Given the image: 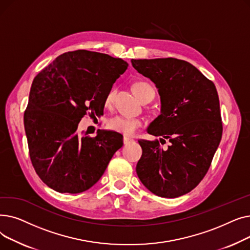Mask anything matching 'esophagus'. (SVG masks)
<instances>
[{
	"mask_svg": "<svg viewBox=\"0 0 250 250\" xmlns=\"http://www.w3.org/2000/svg\"><path fill=\"white\" fill-rule=\"evenodd\" d=\"M130 142H133V139H129V138H124V144L125 145H127L128 143H130Z\"/></svg>",
	"mask_w": 250,
	"mask_h": 250,
	"instance_id": "esophagus-1",
	"label": "esophagus"
}]
</instances>
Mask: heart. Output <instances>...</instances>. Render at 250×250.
Segmentation results:
<instances>
[{
    "instance_id": "obj_1",
    "label": "heart",
    "mask_w": 250,
    "mask_h": 250,
    "mask_svg": "<svg viewBox=\"0 0 250 250\" xmlns=\"http://www.w3.org/2000/svg\"><path fill=\"white\" fill-rule=\"evenodd\" d=\"M133 90L136 93V95L142 99L146 95L149 90H153V88L146 82H137L133 86ZM116 93V89L114 87H111L104 96V105L106 107H110L113 99ZM143 124L139 118H133L125 115H115L111 118H109L106 126L108 129L112 130V132L118 133L123 135L124 137H134L138 130L142 127Z\"/></svg>"
}]
</instances>
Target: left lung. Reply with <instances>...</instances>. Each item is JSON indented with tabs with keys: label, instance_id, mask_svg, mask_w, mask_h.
Instances as JSON below:
<instances>
[{
	"label": "left lung",
	"instance_id": "8db88e82",
	"mask_svg": "<svg viewBox=\"0 0 250 250\" xmlns=\"http://www.w3.org/2000/svg\"><path fill=\"white\" fill-rule=\"evenodd\" d=\"M132 64L151 79L161 97V114L148 133L170 143L164 150L159 141L139 140L143 154L137 174L154 194L177 198L203 180L220 144L223 125L217 89L186 61L132 60Z\"/></svg>",
	"mask_w": 250,
	"mask_h": 250
}]
</instances>
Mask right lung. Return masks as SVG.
I'll return each mask as SVG.
<instances>
[{"instance_id": "obj_1", "label": "right lung", "mask_w": 250, "mask_h": 250, "mask_svg": "<svg viewBox=\"0 0 250 250\" xmlns=\"http://www.w3.org/2000/svg\"><path fill=\"white\" fill-rule=\"evenodd\" d=\"M127 62L100 52L79 49L59 56L33 80L24 127L36 174L61 193H79L100 179L123 136L97 130L80 136L86 115L103 114L104 96Z\"/></svg>"}]
</instances>
